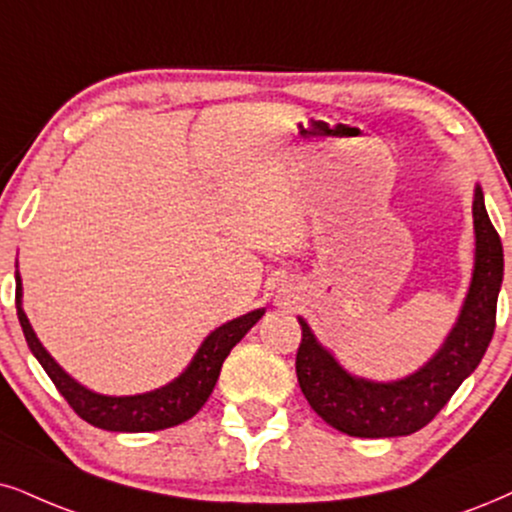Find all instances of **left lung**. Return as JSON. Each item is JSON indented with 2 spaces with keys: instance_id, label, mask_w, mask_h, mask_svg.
Returning <instances> with one entry per match:
<instances>
[{
  "instance_id": "left-lung-1",
  "label": "left lung",
  "mask_w": 512,
  "mask_h": 512,
  "mask_svg": "<svg viewBox=\"0 0 512 512\" xmlns=\"http://www.w3.org/2000/svg\"><path fill=\"white\" fill-rule=\"evenodd\" d=\"M472 223L475 266L456 323L430 361L401 380L375 382L353 375L318 342L311 325L299 315V387L315 413L334 430L361 439L406 437L422 430L475 372L494 337L496 301L503 282L501 237L491 225L479 185L472 197Z\"/></svg>"
}]
</instances>
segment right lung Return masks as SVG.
<instances>
[{
	"mask_svg": "<svg viewBox=\"0 0 512 512\" xmlns=\"http://www.w3.org/2000/svg\"><path fill=\"white\" fill-rule=\"evenodd\" d=\"M16 311L18 323L23 327L25 342H28L33 356L40 361L44 372L52 377L56 389L61 391L63 399L71 403V408L82 420L99 427V430L109 432H156L166 430V427L180 425V422H185L192 418V415L199 413V408L204 406L208 396H211L213 387H216L220 368H223L227 353H230L232 346H235L239 339L261 320L266 308H256V311L239 315V318L227 320L225 325L216 327V330L201 342L197 353L192 356V361L187 363V368L182 370L175 380H170L159 389H151L144 391V394L132 396L97 394V391L87 389L85 384L73 380V377L54 361L52 353L44 349L40 339H37L33 325H30L28 315L23 311V282L18 270Z\"/></svg>",
	"mask_w": 512,
	"mask_h": 512,
	"instance_id": "right-lung-1",
	"label": "right lung"
}]
</instances>
